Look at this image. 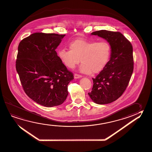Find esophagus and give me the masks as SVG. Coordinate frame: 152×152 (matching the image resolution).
<instances>
[{
    "label": "esophagus",
    "instance_id": "1",
    "mask_svg": "<svg viewBox=\"0 0 152 152\" xmlns=\"http://www.w3.org/2000/svg\"><path fill=\"white\" fill-rule=\"evenodd\" d=\"M82 77V75H79L77 73H75V79H77V78H79V77Z\"/></svg>",
    "mask_w": 152,
    "mask_h": 152
}]
</instances>
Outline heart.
<instances>
[{
    "mask_svg": "<svg viewBox=\"0 0 152 152\" xmlns=\"http://www.w3.org/2000/svg\"><path fill=\"white\" fill-rule=\"evenodd\" d=\"M69 48L58 51L59 59L69 69L75 67L81 59L80 71L85 74L102 71L111 56V45L106 41L98 42L78 39L69 44Z\"/></svg>",
    "mask_w": 152,
    "mask_h": 152,
    "instance_id": "heart-1",
    "label": "heart"
}]
</instances>
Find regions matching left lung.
<instances>
[{"label":"left lung","mask_w":152,"mask_h":152,"mask_svg":"<svg viewBox=\"0 0 152 152\" xmlns=\"http://www.w3.org/2000/svg\"><path fill=\"white\" fill-rule=\"evenodd\" d=\"M93 35L105 39L110 44V60L95 78L88 95L96 104H106L118 99L126 89L134 71L133 48L120 32L99 30Z\"/></svg>","instance_id":"left-lung-1"}]
</instances>
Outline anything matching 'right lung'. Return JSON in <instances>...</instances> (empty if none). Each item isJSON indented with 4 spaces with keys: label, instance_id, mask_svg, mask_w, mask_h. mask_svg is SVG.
<instances>
[{
    "label": "right lung",
    "instance_id": "right-lung-1",
    "mask_svg": "<svg viewBox=\"0 0 152 152\" xmlns=\"http://www.w3.org/2000/svg\"><path fill=\"white\" fill-rule=\"evenodd\" d=\"M65 36L36 32L18 45L16 69L23 90L44 106L62 104L68 95L67 86L74 79L55 51Z\"/></svg>",
    "mask_w": 152,
    "mask_h": 152
}]
</instances>
